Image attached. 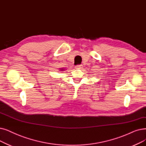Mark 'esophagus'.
Masks as SVG:
<instances>
[{"label":"esophagus","instance_id":"obj_1","mask_svg":"<svg viewBox=\"0 0 146 146\" xmlns=\"http://www.w3.org/2000/svg\"><path fill=\"white\" fill-rule=\"evenodd\" d=\"M82 67V66L81 64H79V65H76L75 66L76 68H81Z\"/></svg>","mask_w":146,"mask_h":146}]
</instances>
